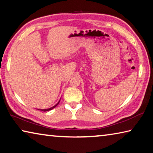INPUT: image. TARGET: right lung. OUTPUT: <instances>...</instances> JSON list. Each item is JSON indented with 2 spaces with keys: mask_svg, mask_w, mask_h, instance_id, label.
<instances>
[{
  "mask_svg": "<svg viewBox=\"0 0 153 153\" xmlns=\"http://www.w3.org/2000/svg\"><path fill=\"white\" fill-rule=\"evenodd\" d=\"M59 102H60V101H59V102L57 103V104H56V105H55V106H53V107H51V108H47V109H40V111H50V110H52V109H53V108H55V107H56V106H57L58 105V104H59Z\"/></svg>",
  "mask_w": 153,
  "mask_h": 153,
  "instance_id": "obj_1",
  "label": "right lung"
}]
</instances>
